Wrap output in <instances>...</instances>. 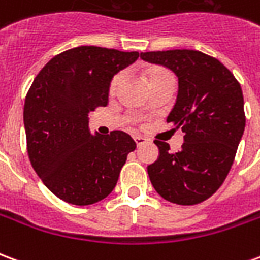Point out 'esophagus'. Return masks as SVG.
<instances>
[{
	"label": "esophagus",
	"instance_id": "obj_1",
	"mask_svg": "<svg viewBox=\"0 0 260 260\" xmlns=\"http://www.w3.org/2000/svg\"><path fill=\"white\" fill-rule=\"evenodd\" d=\"M134 141L136 142V145H138V146H141V145H143V143H146L147 139L146 138H143L142 135H134Z\"/></svg>",
	"mask_w": 260,
	"mask_h": 260
}]
</instances>
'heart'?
<instances>
[{
	"label": "heart",
	"instance_id": "1",
	"mask_svg": "<svg viewBox=\"0 0 260 260\" xmlns=\"http://www.w3.org/2000/svg\"><path fill=\"white\" fill-rule=\"evenodd\" d=\"M169 74L170 72L169 71H166V69L153 68L147 72V78H149V82H152V80H154L156 78H160V76H164V75ZM122 78H124V72H119V74H117L114 76L113 80H111V83H110V91H111V93L117 90V87H118L119 83H121Z\"/></svg>",
	"mask_w": 260,
	"mask_h": 260
}]
</instances>
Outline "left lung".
Returning <instances> with one entry per match:
<instances>
[{"mask_svg":"<svg viewBox=\"0 0 260 260\" xmlns=\"http://www.w3.org/2000/svg\"><path fill=\"white\" fill-rule=\"evenodd\" d=\"M178 76V94L167 122L184 135L181 150L154 141L158 158L147 166L157 193L177 205H196L217 191L234 163L245 129L244 96L234 75L218 59L195 50L141 53Z\"/></svg>","mask_w":260,"mask_h":260,"instance_id":"8db88e82","label":"left lung"}]
</instances>
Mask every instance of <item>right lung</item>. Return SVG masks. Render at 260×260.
I'll return each instance as SVG.
<instances>
[{
    "mask_svg": "<svg viewBox=\"0 0 260 260\" xmlns=\"http://www.w3.org/2000/svg\"><path fill=\"white\" fill-rule=\"evenodd\" d=\"M138 51L80 46L55 55L39 72L23 108L31 167L59 199L86 206L111 193L135 141L122 131L91 135L89 113L106 107L114 75Z\"/></svg>",
    "mask_w": 260,
    "mask_h": 260,
    "instance_id": "1",
    "label": "right lung"
}]
</instances>
